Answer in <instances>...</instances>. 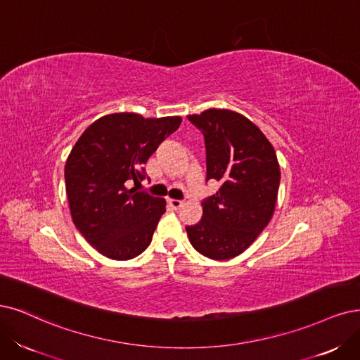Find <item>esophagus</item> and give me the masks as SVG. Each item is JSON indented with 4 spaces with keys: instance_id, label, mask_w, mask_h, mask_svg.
Here are the masks:
<instances>
[{
    "instance_id": "esophagus-1",
    "label": "esophagus",
    "mask_w": 360,
    "mask_h": 360,
    "mask_svg": "<svg viewBox=\"0 0 360 360\" xmlns=\"http://www.w3.org/2000/svg\"><path fill=\"white\" fill-rule=\"evenodd\" d=\"M169 203H170V206H172L173 209H179V207L184 205L182 200H176V198H169Z\"/></svg>"
}]
</instances>
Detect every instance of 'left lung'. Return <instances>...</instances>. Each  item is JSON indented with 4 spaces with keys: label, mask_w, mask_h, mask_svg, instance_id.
Here are the masks:
<instances>
[{
    "label": "left lung",
    "mask_w": 360,
    "mask_h": 360,
    "mask_svg": "<svg viewBox=\"0 0 360 360\" xmlns=\"http://www.w3.org/2000/svg\"><path fill=\"white\" fill-rule=\"evenodd\" d=\"M206 143V179L217 194L203 200L202 221L187 227L193 248L212 259L240 255L270 222L277 202L281 166L257 124L231 110L210 108L188 115Z\"/></svg>",
    "instance_id": "8db88e82"
}]
</instances>
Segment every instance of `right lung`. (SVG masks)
I'll return each instance as SVG.
<instances>
[{"instance_id": "1", "label": "right lung", "mask_w": 360, "mask_h": 360, "mask_svg": "<svg viewBox=\"0 0 360 360\" xmlns=\"http://www.w3.org/2000/svg\"><path fill=\"white\" fill-rule=\"evenodd\" d=\"M182 122L115 112L98 118L66 158L65 187L71 217L86 240L106 258L126 261L148 248L166 212L165 198L126 182L145 178L143 165Z\"/></svg>"}]
</instances>
